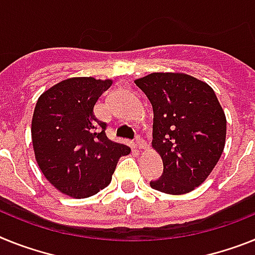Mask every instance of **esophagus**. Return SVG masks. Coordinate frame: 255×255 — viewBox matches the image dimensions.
<instances>
[{
    "mask_svg": "<svg viewBox=\"0 0 255 255\" xmlns=\"http://www.w3.org/2000/svg\"><path fill=\"white\" fill-rule=\"evenodd\" d=\"M136 147H138V149H145L147 148V143L140 136H136Z\"/></svg>",
    "mask_w": 255,
    "mask_h": 255,
    "instance_id": "1",
    "label": "esophagus"
}]
</instances>
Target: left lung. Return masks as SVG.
Instances as JSON below:
<instances>
[{"label":"left lung","mask_w":255,"mask_h":255,"mask_svg":"<svg viewBox=\"0 0 255 255\" xmlns=\"http://www.w3.org/2000/svg\"><path fill=\"white\" fill-rule=\"evenodd\" d=\"M135 85L153 108L152 148L164 164L149 186L167 195H184L210 175L225 149L227 120L214 90L180 72H153Z\"/></svg>","instance_id":"obj_1"}]
</instances>
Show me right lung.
<instances>
[{"instance_id": "add662e5", "label": "right lung", "mask_w": 255, "mask_h": 255, "mask_svg": "<svg viewBox=\"0 0 255 255\" xmlns=\"http://www.w3.org/2000/svg\"><path fill=\"white\" fill-rule=\"evenodd\" d=\"M112 80L71 77L45 90L32 117V144L41 171L59 192L85 199L112 180L121 156L130 147L107 138V124L94 106Z\"/></svg>"}]
</instances>
